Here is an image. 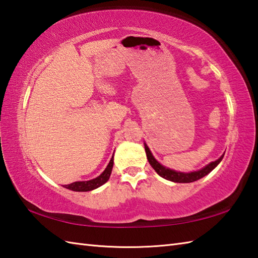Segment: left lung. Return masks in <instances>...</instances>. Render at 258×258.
Listing matches in <instances>:
<instances>
[{"label": "left lung", "mask_w": 258, "mask_h": 258, "mask_svg": "<svg viewBox=\"0 0 258 258\" xmlns=\"http://www.w3.org/2000/svg\"><path fill=\"white\" fill-rule=\"evenodd\" d=\"M144 146H145L147 160H149L151 166L155 169V172L163 178L168 179V180H171V182H175V183H191V182H195V180H197V179L206 176L208 173H211L213 169L221 163V161L224 157V154H223L217 161L210 163L205 167L200 169V171H195V172H190V173H182V172H176V171H174V169L163 166L162 164L158 163L154 158V156H153V154L149 149V146H147L145 143H144Z\"/></svg>", "instance_id": "8db88e82"}]
</instances>
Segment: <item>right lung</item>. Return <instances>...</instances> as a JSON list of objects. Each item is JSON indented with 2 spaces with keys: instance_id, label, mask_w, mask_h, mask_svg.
I'll return each instance as SVG.
<instances>
[{
  "instance_id": "obj_1",
  "label": "right lung",
  "mask_w": 258,
  "mask_h": 258,
  "mask_svg": "<svg viewBox=\"0 0 258 258\" xmlns=\"http://www.w3.org/2000/svg\"><path fill=\"white\" fill-rule=\"evenodd\" d=\"M113 164H114V161L112 156L111 161H109L108 165L105 168V171H104L100 176H97L96 178L91 179V180H84V182L71 183L69 185H65V188L74 190V191H89V190H93L97 187H100V186H102L103 184H105L108 180L109 176H111Z\"/></svg>"
}]
</instances>
